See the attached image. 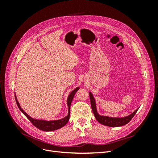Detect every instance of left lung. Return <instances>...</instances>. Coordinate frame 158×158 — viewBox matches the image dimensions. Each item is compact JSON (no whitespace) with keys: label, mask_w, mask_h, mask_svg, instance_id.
I'll list each match as a JSON object with an SVG mask.
<instances>
[{"label":"left lung","mask_w":158,"mask_h":158,"mask_svg":"<svg viewBox=\"0 0 158 158\" xmlns=\"http://www.w3.org/2000/svg\"><path fill=\"white\" fill-rule=\"evenodd\" d=\"M89 94L91 106H92V109L93 113L94 114V116L95 118H96V120L99 123H101L102 125H103L105 126L111 127H121L123 125H125L127 123H128L131 121V120L133 118V117L135 115L138 109H139L138 108L131 114H129V115L127 117H111L100 115V114H99V113H98L97 108H96V103H95V100L94 97L93 96V94L91 92H89Z\"/></svg>","instance_id":"8db88e82"}]
</instances>
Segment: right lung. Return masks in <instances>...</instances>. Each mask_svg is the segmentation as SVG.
<instances>
[{"label":"right lung","mask_w":158,"mask_h":158,"mask_svg":"<svg viewBox=\"0 0 158 158\" xmlns=\"http://www.w3.org/2000/svg\"><path fill=\"white\" fill-rule=\"evenodd\" d=\"M79 87H77L75 88L73 92L69 95L68 98H67V106H68V114L67 116L65 117L59 119V120H55V121H45V120H38V119H35L31 118L30 116L28 115V114L23 111V110L21 108L20 103H19L18 99L16 98V95H15V99L17 103V106L18 108L20 109V111L22 113L29 119V120L31 122V123L37 128H39L40 130H41L43 131H52L57 130V129H59L64 127L66 123H67L69 121L70 118V104L72 103V101L74 98V95L76 92L79 89Z\"/></svg>","instance_id":"1"}]
</instances>
